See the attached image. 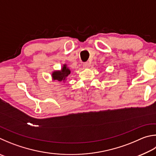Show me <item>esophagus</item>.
Returning a JSON list of instances; mask_svg holds the SVG:
<instances>
[{"mask_svg": "<svg viewBox=\"0 0 156 156\" xmlns=\"http://www.w3.org/2000/svg\"><path fill=\"white\" fill-rule=\"evenodd\" d=\"M89 66H90V64H89V63H88V62H86V63H83V67H84V68L87 69Z\"/></svg>", "mask_w": 156, "mask_h": 156, "instance_id": "obj_1", "label": "esophagus"}]
</instances>
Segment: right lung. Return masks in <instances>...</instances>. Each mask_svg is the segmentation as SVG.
<instances>
[{
  "mask_svg": "<svg viewBox=\"0 0 156 156\" xmlns=\"http://www.w3.org/2000/svg\"><path fill=\"white\" fill-rule=\"evenodd\" d=\"M71 73L70 69L67 67L66 64L63 65V67L60 71H55L52 72V77L54 80H58L59 82H65L66 78Z\"/></svg>",
  "mask_w": 156,
  "mask_h": 156,
  "instance_id": "right-lung-1",
  "label": "right lung"
}]
</instances>
